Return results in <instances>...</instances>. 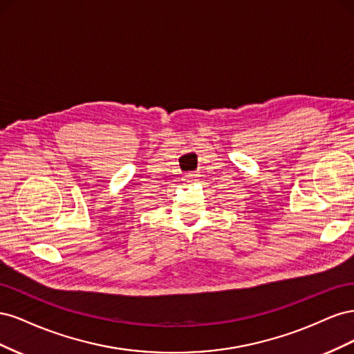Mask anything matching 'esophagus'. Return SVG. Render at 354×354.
<instances>
[{
    "mask_svg": "<svg viewBox=\"0 0 354 354\" xmlns=\"http://www.w3.org/2000/svg\"><path fill=\"white\" fill-rule=\"evenodd\" d=\"M196 178H198V176L196 174H187V176H185V183H187V185H190V183H195L196 181Z\"/></svg>",
    "mask_w": 354,
    "mask_h": 354,
    "instance_id": "1",
    "label": "esophagus"
}]
</instances>
